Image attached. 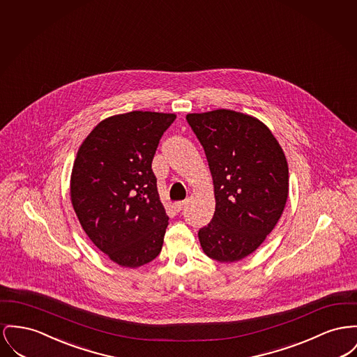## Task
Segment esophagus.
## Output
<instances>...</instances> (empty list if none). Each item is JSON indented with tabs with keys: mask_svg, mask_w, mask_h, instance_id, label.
Instances as JSON below:
<instances>
[{
	"mask_svg": "<svg viewBox=\"0 0 357 357\" xmlns=\"http://www.w3.org/2000/svg\"><path fill=\"white\" fill-rule=\"evenodd\" d=\"M185 205H186V201H178V202L174 204V209L176 210V211H181V210L183 209Z\"/></svg>",
	"mask_w": 357,
	"mask_h": 357,
	"instance_id": "esophagus-1",
	"label": "esophagus"
}]
</instances>
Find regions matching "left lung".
<instances>
[{
  "instance_id": "8db88e82",
  "label": "left lung",
  "mask_w": 357,
  "mask_h": 357,
  "mask_svg": "<svg viewBox=\"0 0 357 357\" xmlns=\"http://www.w3.org/2000/svg\"><path fill=\"white\" fill-rule=\"evenodd\" d=\"M186 120L204 147L214 183L215 211L198 231L204 252L231 263L256 251L279 221L289 195V166L271 130L227 109Z\"/></svg>"
}]
</instances>
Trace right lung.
<instances>
[{
	"label": "right lung",
	"instance_id": "obj_1",
	"mask_svg": "<svg viewBox=\"0 0 357 357\" xmlns=\"http://www.w3.org/2000/svg\"><path fill=\"white\" fill-rule=\"evenodd\" d=\"M175 119L137 110L113 116L78 149L70 183L73 206L94 245L121 267L144 266L162 251L168 215L152 159Z\"/></svg>",
	"mask_w": 357,
	"mask_h": 357
}]
</instances>
